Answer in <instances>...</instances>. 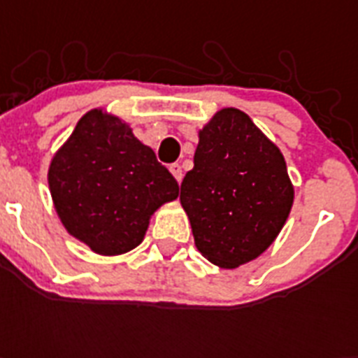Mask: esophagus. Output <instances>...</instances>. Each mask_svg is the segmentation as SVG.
<instances>
[{"instance_id": "obj_1", "label": "esophagus", "mask_w": 358, "mask_h": 358, "mask_svg": "<svg viewBox=\"0 0 358 358\" xmlns=\"http://www.w3.org/2000/svg\"><path fill=\"white\" fill-rule=\"evenodd\" d=\"M169 171L173 173V176L176 178V182L180 184V182H182V176H184V174H182V165H180V163H173V165L169 167Z\"/></svg>"}]
</instances>
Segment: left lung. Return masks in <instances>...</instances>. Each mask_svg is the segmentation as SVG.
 Wrapping results in <instances>:
<instances>
[{"label":"left lung","instance_id":"obj_1","mask_svg":"<svg viewBox=\"0 0 358 358\" xmlns=\"http://www.w3.org/2000/svg\"><path fill=\"white\" fill-rule=\"evenodd\" d=\"M195 167L180 187L199 252L223 269L249 264L277 239L294 184L280 148L236 108L199 129Z\"/></svg>","mask_w":358,"mask_h":358}]
</instances>
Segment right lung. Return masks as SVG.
Instances as JSON below:
<instances>
[{
  "mask_svg": "<svg viewBox=\"0 0 358 358\" xmlns=\"http://www.w3.org/2000/svg\"><path fill=\"white\" fill-rule=\"evenodd\" d=\"M48 185L66 232L100 256L141 245L152 215L180 191L150 146L103 108L87 111L53 154Z\"/></svg>",
  "mask_w": 358,
  "mask_h": 358,
  "instance_id": "add662e5",
  "label": "right lung"
}]
</instances>
